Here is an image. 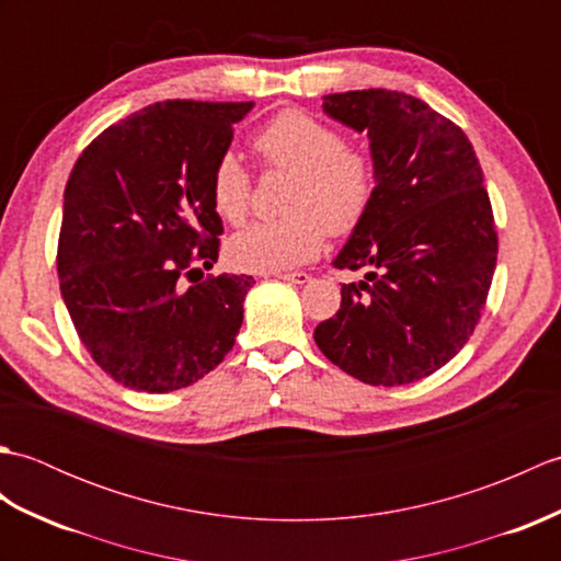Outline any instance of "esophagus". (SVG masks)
I'll return each mask as SVG.
<instances>
[{
  "mask_svg": "<svg viewBox=\"0 0 561 561\" xmlns=\"http://www.w3.org/2000/svg\"><path fill=\"white\" fill-rule=\"evenodd\" d=\"M274 277L282 279V282H289V284H306V282H311V274H306V272H287V274H274Z\"/></svg>",
  "mask_w": 561,
  "mask_h": 561,
  "instance_id": "1",
  "label": "esophagus"
}]
</instances>
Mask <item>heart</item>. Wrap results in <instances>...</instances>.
I'll use <instances>...</instances> for the list:
<instances>
[{"label":"heart","mask_w":561,"mask_h":561,"mask_svg":"<svg viewBox=\"0 0 561 561\" xmlns=\"http://www.w3.org/2000/svg\"><path fill=\"white\" fill-rule=\"evenodd\" d=\"M267 165L294 173L289 217L255 221L229 238L226 255L245 272H282L313 260L328 229L347 233L374 199V163L359 149L344 147L337 129L301 111H284L255 135ZM211 207L224 221L241 224L250 205V178L236 153L217 159L209 178Z\"/></svg>","instance_id":"heart-1"}]
</instances>
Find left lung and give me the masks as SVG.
Segmentation results:
<instances>
[{"mask_svg": "<svg viewBox=\"0 0 561 561\" xmlns=\"http://www.w3.org/2000/svg\"><path fill=\"white\" fill-rule=\"evenodd\" d=\"M323 113L368 137L376 187L332 265L344 284L313 340L344 374L404 386L470 340L496 267L490 195L470 139L432 105L388 89L323 96Z\"/></svg>", "mask_w": 561, "mask_h": 561, "instance_id": "1", "label": "left lung"}]
</instances>
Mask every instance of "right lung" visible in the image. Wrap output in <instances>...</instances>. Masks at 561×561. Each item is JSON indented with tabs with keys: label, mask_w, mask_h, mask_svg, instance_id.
I'll use <instances>...</instances> for the list:
<instances>
[{
	"label": "right lung",
	"mask_w": 561,
	"mask_h": 561,
	"mask_svg": "<svg viewBox=\"0 0 561 561\" xmlns=\"http://www.w3.org/2000/svg\"><path fill=\"white\" fill-rule=\"evenodd\" d=\"M253 105H147L101 133L71 169L59 291L83 347L125 388H185L233 350L255 279L205 277L224 233L209 178Z\"/></svg>",
	"instance_id": "obj_1"
}]
</instances>
